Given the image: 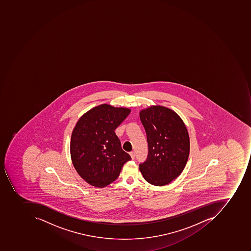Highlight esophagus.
Returning a JSON list of instances; mask_svg holds the SVG:
<instances>
[{"instance_id":"esophagus-1","label":"esophagus","mask_w":251,"mask_h":251,"mask_svg":"<svg viewBox=\"0 0 251 251\" xmlns=\"http://www.w3.org/2000/svg\"><path fill=\"white\" fill-rule=\"evenodd\" d=\"M130 157H131L132 159H134L135 158V153L134 151L130 152Z\"/></svg>"}]
</instances>
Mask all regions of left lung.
<instances>
[{"label": "left lung", "instance_id": "8db88e82", "mask_svg": "<svg viewBox=\"0 0 251 251\" xmlns=\"http://www.w3.org/2000/svg\"><path fill=\"white\" fill-rule=\"evenodd\" d=\"M149 144L147 159L139 165L148 182L161 186L176 179L189 158V133L181 117L165 106H153L140 112Z\"/></svg>", "mask_w": 251, "mask_h": 251}]
</instances>
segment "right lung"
Instances as JSON below:
<instances>
[{"mask_svg":"<svg viewBox=\"0 0 251 251\" xmlns=\"http://www.w3.org/2000/svg\"><path fill=\"white\" fill-rule=\"evenodd\" d=\"M130 110L102 104L80 117L72 133L70 154L78 174L90 185L102 188L117 179L131 157L121 149L115 129Z\"/></svg>","mask_w":251,"mask_h":251,"instance_id":"right-lung-1","label":"right lung"}]
</instances>
